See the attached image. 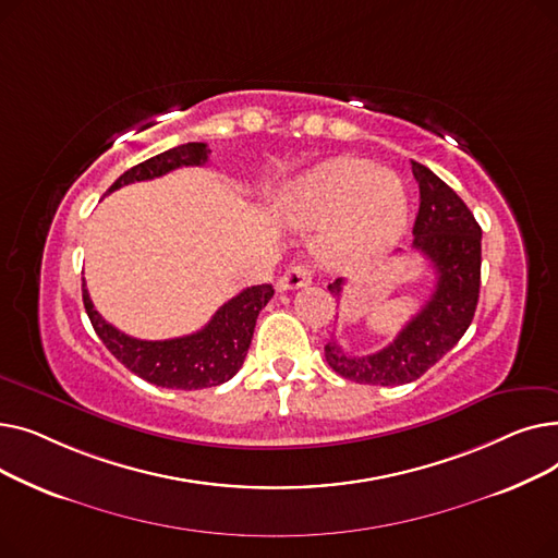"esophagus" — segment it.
Listing matches in <instances>:
<instances>
[{"mask_svg": "<svg viewBox=\"0 0 558 558\" xmlns=\"http://www.w3.org/2000/svg\"><path fill=\"white\" fill-rule=\"evenodd\" d=\"M312 282V271L305 267V264H294V267H289L280 280H278V289H299Z\"/></svg>", "mask_w": 558, "mask_h": 558, "instance_id": "1", "label": "esophagus"}]
</instances>
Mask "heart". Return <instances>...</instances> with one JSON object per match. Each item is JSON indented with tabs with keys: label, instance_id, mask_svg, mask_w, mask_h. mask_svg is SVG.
Masks as SVG:
<instances>
[{
	"label": "heart",
	"instance_id": "heart-1",
	"mask_svg": "<svg viewBox=\"0 0 558 558\" xmlns=\"http://www.w3.org/2000/svg\"><path fill=\"white\" fill-rule=\"evenodd\" d=\"M276 213L291 226L320 228V251L332 262H353L389 246L404 226L407 198L385 167L337 158L289 183Z\"/></svg>",
	"mask_w": 558,
	"mask_h": 558
}]
</instances>
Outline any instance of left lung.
Returning <instances> with one entry per match:
<instances>
[{
	"label": "left lung",
	"instance_id": "8db88e82",
	"mask_svg": "<svg viewBox=\"0 0 558 558\" xmlns=\"http://www.w3.org/2000/svg\"><path fill=\"white\" fill-rule=\"evenodd\" d=\"M421 190L412 248L423 253L434 269V291L416 316L407 320L398 337L373 355H348L332 339L326 360L335 373L357 385L398 387L418 379L457 345L480 301L482 228L468 205L434 171L412 162ZM341 296L343 280L328 284Z\"/></svg>",
	"mask_w": 558,
	"mask_h": 558
}]
</instances>
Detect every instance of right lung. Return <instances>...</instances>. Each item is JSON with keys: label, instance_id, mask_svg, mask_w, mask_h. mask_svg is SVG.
<instances>
[{"label": "right lung", "instance_id": "right-lung-1", "mask_svg": "<svg viewBox=\"0 0 558 558\" xmlns=\"http://www.w3.org/2000/svg\"><path fill=\"white\" fill-rule=\"evenodd\" d=\"M208 144L203 142H187L181 146H173V149L158 154L124 171L106 194L129 183L158 179V175H165L179 167L205 165L208 162ZM271 284L248 287L228 303H223L208 320V326L201 328L198 332L165 341H146L129 337L112 328L95 310L83 282L85 312L90 316V324L97 337L104 341L110 353L131 373L146 379V383L162 389L183 391L223 385L242 368L246 360V350L253 339L257 314L271 301Z\"/></svg>", "mask_w": 558, "mask_h": 558}]
</instances>
